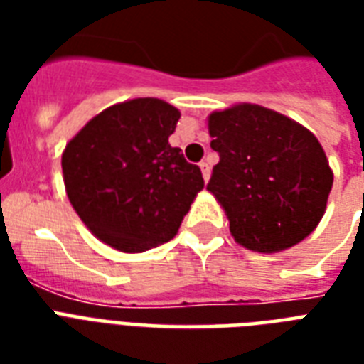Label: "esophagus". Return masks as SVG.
<instances>
[{"label":"esophagus","instance_id":"esophagus-1","mask_svg":"<svg viewBox=\"0 0 364 364\" xmlns=\"http://www.w3.org/2000/svg\"><path fill=\"white\" fill-rule=\"evenodd\" d=\"M200 170H202L204 181L208 183V179H210V164H208V162H200Z\"/></svg>","mask_w":364,"mask_h":364}]
</instances>
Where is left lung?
Here are the masks:
<instances>
[{
	"label": "left lung",
	"instance_id": "obj_1",
	"mask_svg": "<svg viewBox=\"0 0 364 364\" xmlns=\"http://www.w3.org/2000/svg\"><path fill=\"white\" fill-rule=\"evenodd\" d=\"M208 130L221 159L208 191L227 213L234 240L251 251L279 253L310 236L333 188L317 137L257 104L213 111Z\"/></svg>",
	"mask_w": 364,
	"mask_h": 364
}]
</instances>
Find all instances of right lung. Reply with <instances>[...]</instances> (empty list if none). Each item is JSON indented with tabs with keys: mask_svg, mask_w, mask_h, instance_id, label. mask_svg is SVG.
<instances>
[{
	"mask_svg": "<svg viewBox=\"0 0 364 364\" xmlns=\"http://www.w3.org/2000/svg\"><path fill=\"white\" fill-rule=\"evenodd\" d=\"M179 117L164 100H128L98 113L65 145V194L100 242L143 253L177 234L204 188L198 166L168 143Z\"/></svg>",
	"mask_w": 364,
	"mask_h": 364,
	"instance_id": "right-lung-1",
	"label": "right lung"
}]
</instances>
